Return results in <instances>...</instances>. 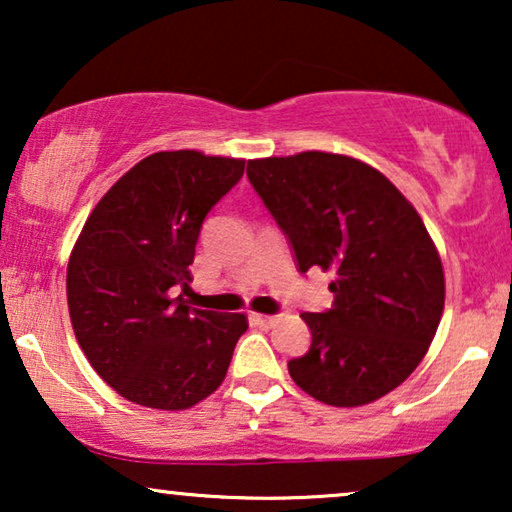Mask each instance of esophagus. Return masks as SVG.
Listing matches in <instances>:
<instances>
[{"instance_id":"obj_1","label":"esophagus","mask_w":512,"mask_h":512,"mask_svg":"<svg viewBox=\"0 0 512 512\" xmlns=\"http://www.w3.org/2000/svg\"><path fill=\"white\" fill-rule=\"evenodd\" d=\"M251 321H256L258 326L270 328V326L277 324V317H272V314H251Z\"/></svg>"}]
</instances>
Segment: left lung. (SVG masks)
I'll return each instance as SVG.
<instances>
[{"label":"left lung","instance_id":"1","mask_svg":"<svg viewBox=\"0 0 512 512\" xmlns=\"http://www.w3.org/2000/svg\"><path fill=\"white\" fill-rule=\"evenodd\" d=\"M247 177L298 270L333 272V305L305 312L312 345L293 382L335 408L373 403L424 359L445 307L443 263L403 193L361 160L305 151L249 160Z\"/></svg>","mask_w":512,"mask_h":512}]
</instances>
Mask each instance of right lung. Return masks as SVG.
Listing matches in <instances>:
<instances>
[{
	"instance_id": "1",
	"label": "right lung",
	"mask_w": 512,
	"mask_h": 512,
	"mask_svg": "<svg viewBox=\"0 0 512 512\" xmlns=\"http://www.w3.org/2000/svg\"><path fill=\"white\" fill-rule=\"evenodd\" d=\"M244 174V160L160 151L97 202L67 265L74 335L109 387L156 410H186L219 389L244 314L191 307L202 221Z\"/></svg>"
}]
</instances>
